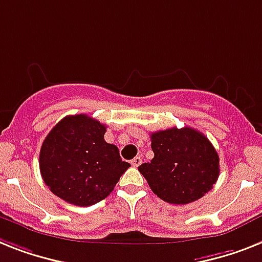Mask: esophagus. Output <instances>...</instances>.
Masks as SVG:
<instances>
[{
    "instance_id": "esophagus-1",
    "label": "esophagus",
    "mask_w": 262,
    "mask_h": 262,
    "mask_svg": "<svg viewBox=\"0 0 262 262\" xmlns=\"http://www.w3.org/2000/svg\"><path fill=\"white\" fill-rule=\"evenodd\" d=\"M131 165H133L134 167H138V166H140V165H142V158L135 157L133 161H131Z\"/></svg>"
}]
</instances>
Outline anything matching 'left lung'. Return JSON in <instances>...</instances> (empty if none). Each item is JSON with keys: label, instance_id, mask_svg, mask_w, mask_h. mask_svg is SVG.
<instances>
[{"label": "left lung", "instance_id": "8db88e82", "mask_svg": "<svg viewBox=\"0 0 262 262\" xmlns=\"http://www.w3.org/2000/svg\"><path fill=\"white\" fill-rule=\"evenodd\" d=\"M154 158L139 171L151 190L168 204L187 205L211 190L220 175V158L210 140L190 127L151 134Z\"/></svg>", "mask_w": 262, "mask_h": 262}]
</instances>
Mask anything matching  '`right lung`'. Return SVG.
<instances>
[{"mask_svg": "<svg viewBox=\"0 0 262 262\" xmlns=\"http://www.w3.org/2000/svg\"><path fill=\"white\" fill-rule=\"evenodd\" d=\"M105 124L88 115L66 116L51 129L40 150V171L58 198L91 206L107 198L129 163L107 143Z\"/></svg>", "mask_w": 262, "mask_h": 262, "instance_id": "1", "label": "right lung"}]
</instances>
